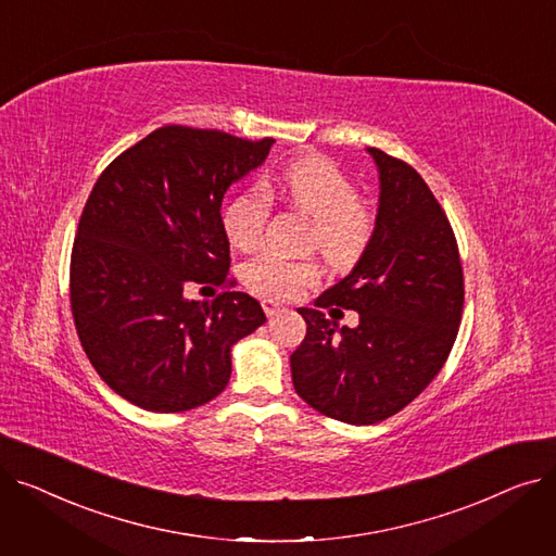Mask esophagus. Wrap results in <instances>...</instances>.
Instances as JSON below:
<instances>
[{
    "mask_svg": "<svg viewBox=\"0 0 556 556\" xmlns=\"http://www.w3.org/2000/svg\"><path fill=\"white\" fill-rule=\"evenodd\" d=\"M261 306H263V313H266L268 317H275L277 313H281L283 308L277 304V302H273V300H263L261 302Z\"/></svg>",
    "mask_w": 556,
    "mask_h": 556,
    "instance_id": "esophagus-1",
    "label": "esophagus"
}]
</instances>
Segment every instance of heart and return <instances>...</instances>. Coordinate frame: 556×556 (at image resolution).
<instances>
[{
	"instance_id": "b5f03b06",
	"label": "heart",
	"mask_w": 556,
	"mask_h": 556,
	"mask_svg": "<svg viewBox=\"0 0 556 556\" xmlns=\"http://www.w3.org/2000/svg\"><path fill=\"white\" fill-rule=\"evenodd\" d=\"M295 210L313 220L311 248L325 256L331 268H354L374 237V216L361 204V189L327 157H304L288 164L268 185ZM263 187H250L231 198L223 212V229L229 243L252 250L266 231L273 200ZM243 283L268 300H290L319 279L311 258H288L263 252L243 263Z\"/></svg>"
}]
</instances>
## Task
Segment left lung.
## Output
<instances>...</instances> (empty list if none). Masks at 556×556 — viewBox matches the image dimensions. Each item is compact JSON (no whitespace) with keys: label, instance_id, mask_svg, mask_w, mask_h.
<instances>
[{"label":"left lung","instance_id":"obj_1","mask_svg":"<svg viewBox=\"0 0 556 556\" xmlns=\"http://www.w3.org/2000/svg\"><path fill=\"white\" fill-rule=\"evenodd\" d=\"M381 198L369 248L356 268L298 308L306 336L290 356L295 392L331 419L369 426L415 401L444 367L464 308V273L453 227L421 175L381 149ZM358 309L356 330L321 313Z\"/></svg>","mask_w":556,"mask_h":556}]
</instances>
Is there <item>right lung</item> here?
Here are the masks:
<instances>
[{
  "label": "right lung",
  "mask_w": 556,
  "mask_h": 556,
  "mask_svg": "<svg viewBox=\"0 0 556 556\" xmlns=\"http://www.w3.org/2000/svg\"><path fill=\"white\" fill-rule=\"evenodd\" d=\"M273 143L173 124L99 175L72 248L70 302L87 358L132 405L170 415L210 403L229 381L231 344L266 323L254 298L231 290L220 204ZM193 282L228 290L195 303Z\"/></svg>",
  "instance_id": "right-lung-1"
}]
</instances>
